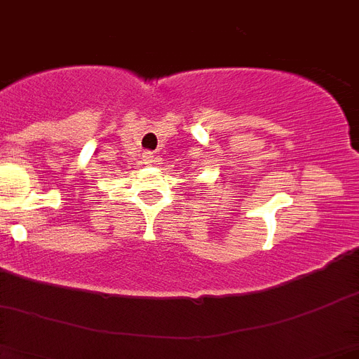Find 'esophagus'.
<instances>
[{"label":"esophagus","instance_id":"obj_1","mask_svg":"<svg viewBox=\"0 0 359 359\" xmlns=\"http://www.w3.org/2000/svg\"><path fill=\"white\" fill-rule=\"evenodd\" d=\"M144 162H146L147 165H153V163L156 162V156H154L153 153H149V151H147V153H144Z\"/></svg>","mask_w":359,"mask_h":359}]
</instances>
